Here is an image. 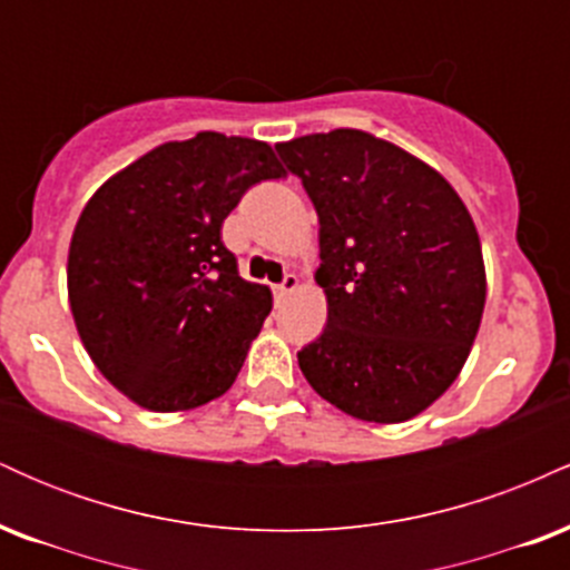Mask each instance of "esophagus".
Returning <instances> with one entry per match:
<instances>
[{"label": "esophagus", "mask_w": 570, "mask_h": 570, "mask_svg": "<svg viewBox=\"0 0 570 570\" xmlns=\"http://www.w3.org/2000/svg\"><path fill=\"white\" fill-rule=\"evenodd\" d=\"M297 284H299V278L294 276V273H286L284 281L276 286V297L281 299V297H286V294H292L294 289H297Z\"/></svg>", "instance_id": "esophagus-1"}]
</instances>
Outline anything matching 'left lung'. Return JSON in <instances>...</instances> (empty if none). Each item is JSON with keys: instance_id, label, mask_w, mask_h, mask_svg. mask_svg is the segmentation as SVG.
<instances>
[{"instance_id": "8db88e82", "label": "left lung", "mask_w": 570, "mask_h": 570, "mask_svg": "<svg viewBox=\"0 0 570 570\" xmlns=\"http://www.w3.org/2000/svg\"><path fill=\"white\" fill-rule=\"evenodd\" d=\"M318 214L322 337L297 353L318 396L402 423L466 364L485 307L480 235L442 174L356 128L276 144Z\"/></svg>"}]
</instances>
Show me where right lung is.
Instances as JSON below:
<instances>
[{
	"mask_svg": "<svg viewBox=\"0 0 570 570\" xmlns=\"http://www.w3.org/2000/svg\"><path fill=\"white\" fill-rule=\"evenodd\" d=\"M271 144L203 130L141 155L85 203L69 246V305L85 351L130 402L200 407L235 383L273 297L238 276L222 222L281 179Z\"/></svg>",
	"mask_w": 570,
	"mask_h": 570,
	"instance_id": "1",
	"label": "right lung"
}]
</instances>
